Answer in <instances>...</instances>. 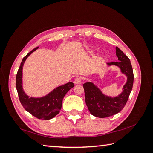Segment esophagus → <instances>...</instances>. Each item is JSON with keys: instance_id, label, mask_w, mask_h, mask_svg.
<instances>
[{"instance_id": "1", "label": "esophagus", "mask_w": 153, "mask_h": 153, "mask_svg": "<svg viewBox=\"0 0 153 153\" xmlns=\"http://www.w3.org/2000/svg\"><path fill=\"white\" fill-rule=\"evenodd\" d=\"M74 83L76 84V85H80V84H82V78H81V77H77V78L75 79Z\"/></svg>"}]
</instances>
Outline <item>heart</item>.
Instances as JSON below:
<instances>
[{
    "mask_svg": "<svg viewBox=\"0 0 153 153\" xmlns=\"http://www.w3.org/2000/svg\"><path fill=\"white\" fill-rule=\"evenodd\" d=\"M90 53H93V51H90Z\"/></svg>",
    "mask_w": 153,
    "mask_h": 153,
    "instance_id": "b5f03b06",
    "label": "heart"
}]
</instances>
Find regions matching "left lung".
Masks as SVG:
<instances>
[{
    "label": "left lung",
    "instance_id": "left-lung-1",
    "mask_svg": "<svg viewBox=\"0 0 153 153\" xmlns=\"http://www.w3.org/2000/svg\"><path fill=\"white\" fill-rule=\"evenodd\" d=\"M116 54L118 62L106 63V65L108 67H118L120 72L127 77V82L119 95L115 97L105 95L96 84L91 82L83 84L86 105L90 113L95 117L106 118L121 111L131 91L134 77L130 60L118 47H116Z\"/></svg>",
    "mask_w": 153,
    "mask_h": 153
}]
</instances>
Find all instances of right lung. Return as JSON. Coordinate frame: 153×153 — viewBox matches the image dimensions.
Listing matches in <instances>:
<instances>
[{
    "instance_id": "add662e5",
    "label": "right lung",
    "mask_w": 153,
    "mask_h": 153,
    "mask_svg": "<svg viewBox=\"0 0 153 153\" xmlns=\"http://www.w3.org/2000/svg\"><path fill=\"white\" fill-rule=\"evenodd\" d=\"M38 47L30 52L21 62L16 78V86L20 102L25 110L36 118L41 120H50L56 116L62 108L64 97L70 89L74 87L72 82H69L54 89L47 95L41 97H30L23 88V67L27 58L36 51Z\"/></svg>"
}]
</instances>
